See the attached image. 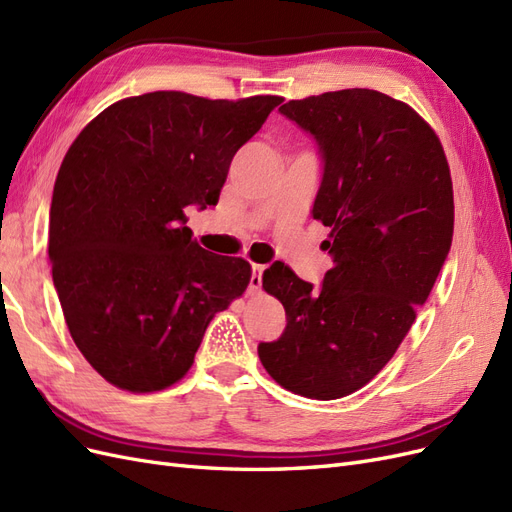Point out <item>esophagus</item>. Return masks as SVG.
Instances as JSON below:
<instances>
[{"label": "esophagus", "mask_w": 512, "mask_h": 512, "mask_svg": "<svg viewBox=\"0 0 512 512\" xmlns=\"http://www.w3.org/2000/svg\"><path fill=\"white\" fill-rule=\"evenodd\" d=\"M262 273H265V265H252V277H250V292H258L262 286Z\"/></svg>", "instance_id": "34e87169"}]
</instances>
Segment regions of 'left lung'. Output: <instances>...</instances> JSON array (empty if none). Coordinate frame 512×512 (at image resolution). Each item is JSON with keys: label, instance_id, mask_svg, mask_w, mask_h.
I'll return each mask as SVG.
<instances>
[{"label": "left lung", "instance_id": "left-lung-1", "mask_svg": "<svg viewBox=\"0 0 512 512\" xmlns=\"http://www.w3.org/2000/svg\"><path fill=\"white\" fill-rule=\"evenodd\" d=\"M280 113L314 138L322 177L312 215L333 258L320 288L284 262L262 273L286 329L258 356L284 389L309 399L359 391L404 342L453 241L444 149L404 102L374 89L290 100Z\"/></svg>", "mask_w": 512, "mask_h": 512}]
</instances>
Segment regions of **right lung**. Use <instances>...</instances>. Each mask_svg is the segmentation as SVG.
Listing matches in <instances>:
<instances>
[{"label":"right lung","mask_w":512,"mask_h":512,"mask_svg":"<svg viewBox=\"0 0 512 512\" xmlns=\"http://www.w3.org/2000/svg\"><path fill=\"white\" fill-rule=\"evenodd\" d=\"M282 100L153 91L104 108L70 145L51 203L53 284L76 348L119 389L181 380L211 318L250 284V262L203 250L185 209L218 205L235 153Z\"/></svg>","instance_id":"obj_1"}]
</instances>
